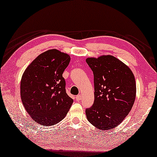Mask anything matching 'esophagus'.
Segmentation results:
<instances>
[{
  "instance_id": "obj_1",
  "label": "esophagus",
  "mask_w": 157,
  "mask_h": 157,
  "mask_svg": "<svg viewBox=\"0 0 157 157\" xmlns=\"http://www.w3.org/2000/svg\"><path fill=\"white\" fill-rule=\"evenodd\" d=\"M75 99H76V101H80V100L82 99V96H81L80 94H79V95H78V96H76Z\"/></svg>"
}]
</instances>
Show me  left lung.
<instances>
[{
  "mask_svg": "<svg viewBox=\"0 0 157 157\" xmlns=\"http://www.w3.org/2000/svg\"><path fill=\"white\" fill-rule=\"evenodd\" d=\"M94 74V101L86 109L88 121L95 128H116L131 111L135 101L134 75L128 66L111 55L88 58Z\"/></svg>",
  "mask_w": 157,
  "mask_h": 157,
  "instance_id": "8db88e82",
  "label": "left lung"
}]
</instances>
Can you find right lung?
Masks as SVG:
<instances>
[{
    "label": "right lung",
    "instance_id": "1",
    "mask_svg": "<svg viewBox=\"0 0 157 157\" xmlns=\"http://www.w3.org/2000/svg\"><path fill=\"white\" fill-rule=\"evenodd\" d=\"M70 56L56 49L38 56L22 75L20 94L23 106L34 121L53 125L65 118L73 100L66 92L63 73Z\"/></svg>",
    "mask_w": 157,
    "mask_h": 157
}]
</instances>
